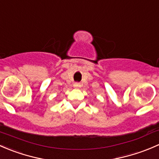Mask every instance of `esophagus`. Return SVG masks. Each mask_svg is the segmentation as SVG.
Segmentation results:
<instances>
[{"instance_id": "34e87169", "label": "esophagus", "mask_w": 159, "mask_h": 159, "mask_svg": "<svg viewBox=\"0 0 159 159\" xmlns=\"http://www.w3.org/2000/svg\"><path fill=\"white\" fill-rule=\"evenodd\" d=\"M73 86L76 88H79L81 86V84H80V83H74V84H73Z\"/></svg>"}]
</instances>
